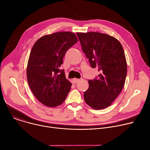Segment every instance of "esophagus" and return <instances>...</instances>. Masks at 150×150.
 <instances>
[{"label":"esophagus","mask_w":150,"mask_h":150,"mask_svg":"<svg viewBox=\"0 0 150 150\" xmlns=\"http://www.w3.org/2000/svg\"><path fill=\"white\" fill-rule=\"evenodd\" d=\"M79 81H80V79H78V78H74V79H72L73 82H74V83H78Z\"/></svg>","instance_id":"1"}]
</instances>
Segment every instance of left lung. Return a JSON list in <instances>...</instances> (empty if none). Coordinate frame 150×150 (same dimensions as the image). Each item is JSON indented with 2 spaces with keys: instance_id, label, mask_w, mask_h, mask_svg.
<instances>
[{
  "instance_id": "8db88e82",
  "label": "left lung",
  "mask_w": 150,
  "mask_h": 150,
  "mask_svg": "<svg viewBox=\"0 0 150 150\" xmlns=\"http://www.w3.org/2000/svg\"><path fill=\"white\" fill-rule=\"evenodd\" d=\"M76 35L91 68L101 72L88 81L85 101L94 109H105L119 96L125 82L127 64L123 49L116 38L108 34L89 32Z\"/></svg>"
}]
</instances>
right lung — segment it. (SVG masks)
<instances>
[{"label":"right lung","mask_w":150,"mask_h":150,"mask_svg":"<svg viewBox=\"0 0 150 150\" xmlns=\"http://www.w3.org/2000/svg\"><path fill=\"white\" fill-rule=\"evenodd\" d=\"M78 42L74 33L57 32L40 38L34 45L28 59L27 76L37 99L54 108L66 99L72 83L59 69L66 52Z\"/></svg>","instance_id":"right-lung-1"}]
</instances>
